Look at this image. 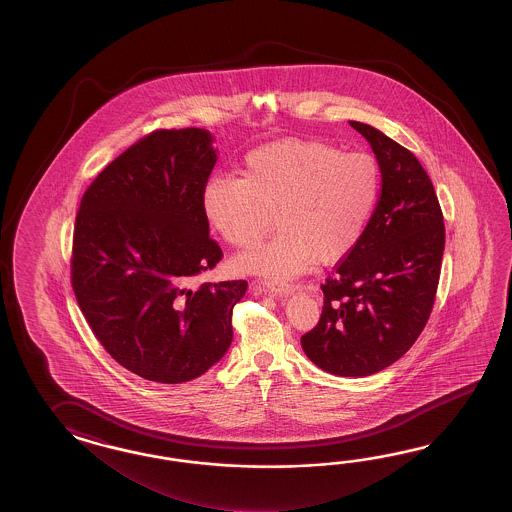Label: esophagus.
Segmentation results:
<instances>
[{"label":"esophagus","mask_w":512,"mask_h":512,"mask_svg":"<svg viewBox=\"0 0 512 512\" xmlns=\"http://www.w3.org/2000/svg\"><path fill=\"white\" fill-rule=\"evenodd\" d=\"M263 289L272 296H278V298H287V296L293 294V287L289 283L263 282Z\"/></svg>","instance_id":"esophagus-1"}]
</instances>
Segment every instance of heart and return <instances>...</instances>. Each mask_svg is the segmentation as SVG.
Listing matches in <instances>:
<instances>
[{
	"mask_svg": "<svg viewBox=\"0 0 512 512\" xmlns=\"http://www.w3.org/2000/svg\"><path fill=\"white\" fill-rule=\"evenodd\" d=\"M381 192L368 153H342L315 139H282L252 150L243 179L212 175L201 190L208 225L234 247H251L271 225L272 240L241 254L238 269L287 280L313 260L335 263L359 243Z\"/></svg>",
	"mask_w": 512,
	"mask_h": 512,
	"instance_id": "b5f03b06",
	"label": "heart"
}]
</instances>
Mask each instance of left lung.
I'll use <instances>...</instances> for the list:
<instances>
[{
  "label": "left lung",
  "instance_id": "left-lung-1",
  "mask_svg": "<svg viewBox=\"0 0 512 512\" xmlns=\"http://www.w3.org/2000/svg\"><path fill=\"white\" fill-rule=\"evenodd\" d=\"M349 124L377 157L381 194L359 243L322 285V316L302 337V349L331 375L368 377L401 359L426 326L445 225L414 153L370 124Z\"/></svg>",
  "mask_w": 512,
  "mask_h": 512
}]
</instances>
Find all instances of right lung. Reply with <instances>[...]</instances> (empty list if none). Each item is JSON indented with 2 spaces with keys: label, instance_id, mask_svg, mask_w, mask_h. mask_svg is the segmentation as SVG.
I'll return each mask as SVG.
<instances>
[{
  "label": "right lung",
  "instance_id": "add662e5",
  "mask_svg": "<svg viewBox=\"0 0 512 512\" xmlns=\"http://www.w3.org/2000/svg\"><path fill=\"white\" fill-rule=\"evenodd\" d=\"M201 128L159 130L108 164L80 201L71 280L87 324L146 381H192L223 359L245 280L201 283L223 252L201 190L218 152Z\"/></svg>",
  "mask_w": 512,
  "mask_h": 512
}]
</instances>
